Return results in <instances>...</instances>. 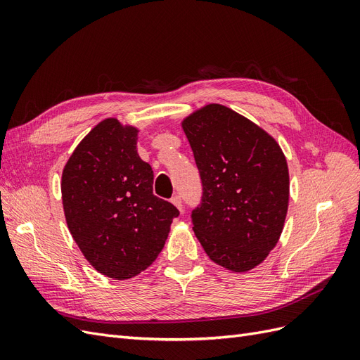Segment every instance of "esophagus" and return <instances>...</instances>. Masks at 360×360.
<instances>
[{
  "mask_svg": "<svg viewBox=\"0 0 360 360\" xmlns=\"http://www.w3.org/2000/svg\"><path fill=\"white\" fill-rule=\"evenodd\" d=\"M171 202H172L174 205H176L180 212H183V204H181V198L179 197V195H174V197L171 198Z\"/></svg>",
  "mask_w": 360,
  "mask_h": 360,
  "instance_id": "esophagus-1",
  "label": "esophagus"
}]
</instances>
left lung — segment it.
I'll return each instance as SVG.
<instances>
[{
  "label": "left lung",
  "mask_w": 360,
  "mask_h": 360,
  "mask_svg": "<svg viewBox=\"0 0 360 360\" xmlns=\"http://www.w3.org/2000/svg\"><path fill=\"white\" fill-rule=\"evenodd\" d=\"M201 179L192 210L205 254L233 271L258 266L279 240L290 180L276 141L243 115L207 105L183 122Z\"/></svg>",
  "instance_id": "1"
}]
</instances>
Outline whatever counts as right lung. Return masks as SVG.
I'll return each mask as SVG.
<instances>
[{
  "label": "right lung",
  "instance_id": "obj_1",
  "mask_svg": "<svg viewBox=\"0 0 360 360\" xmlns=\"http://www.w3.org/2000/svg\"><path fill=\"white\" fill-rule=\"evenodd\" d=\"M138 130L106 118L63 171L68 226L89 263L114 279L134 278L160 254L180 212L153 193V169L136 151Z\"/></svg>",
  "mask_w": 360,
  "mask_h": 360
}]
</instances>
